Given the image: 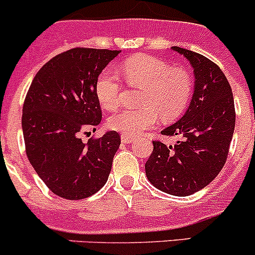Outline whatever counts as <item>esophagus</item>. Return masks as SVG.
Listing matches in <instances>:
<instances>
[{"label":"esophagus","mask_w":255,"mask_h":255,"mask_svg":"<svg viewBox=\"0 0 255 255\" xmlns=\"http://www.w3.org/2000/svg\"><path fill=\"white\" fill-rule=\"evenodd\" d=\"M121 140H122V143H125V144H130V143L134 142V138L122 134V135H121Z\"/></svg>","instance_id":"obj_1"}]
</instances>
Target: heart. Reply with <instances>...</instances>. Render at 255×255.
Returning a JSON list of instances; mask_svg holds the SVG:
<instances>
[{
    "label": "heart",
    "instance_id": "1",
    "mask_svg": "<svg viewBox=\"0 0 255 255\" xmlns=\"http://www.w3.org/2000/svg\"><path fill=\"white\" fill-rule=\"evenodd\" d=\"M127 84L143 90L139 110H122L109 118V127L128 137H137L151 129L159 118L171 121L186 109L194 90V79L184 68H171L161 59L145 54L130 56L121 65ZM96 97L104 110L117 109L122 82L113 71H104L95 86Z\"/></svg>",
    "mask_w": 255,
    "mask_h": 255
}]
</instances>
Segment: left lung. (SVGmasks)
<instances>
[{
	"label": "left lung",
	"instance_id": "left-lung-1",
	"mask_svg": "<svg viewBox=\"0 0 255 255\" xmlns=\"http://www.w3.org/2000/svg\"><path fill=\"white\" fill-rule=\"evenodd\" d=\"M194 69L191 104L164 135H179L175 145L154 140L145 163L149 181L174 196H189L207 186L227 160L236 125L231 85L220 66L195 51L173 47Z\"/></svg>",
	"mask_w": 255,
	"mask_h": 255
}]
</instances>
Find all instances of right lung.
Masks as SVG:
<instances>
[{
  "mask_svg": "<svg viewBox=\"0 0 255 255\" xmlns=\"http://www.w3.org/2000/svg\"><path fill=\"white\" fill-rule=\"evenodd\" d=\"M121 50L74 48L54 56L33 79L23 105L25 153L53 194L68 200L104 187L120 148L115 130L84 143L80 133L102 118L96 81Z\"/></svg>",
  "mask_w": 255,
  "mask_h": 255,
  "instance_id": "1",
  "label": "right lung"
}]
</instances>
